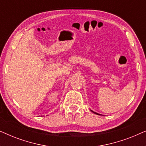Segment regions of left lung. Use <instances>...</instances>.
Segmentation results:
<instances>
[{"mask_svg": "<svg viewBox=\"0 0 146 146\" xmlns=\"http://www.w3.org/2000/svg\"><path fill=\"white\" fill-rule=\"evenodd\" d=\"M91 111H92V112H94V113H96V114H98V115H100V114H99V113H96V112H94V111H92V110H91Z\"/></svg>", "mask_w": 146, "mask_h": 146, "instance_id": "1", "label": "left lung"}]
</instances>
